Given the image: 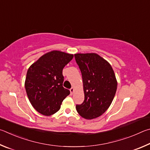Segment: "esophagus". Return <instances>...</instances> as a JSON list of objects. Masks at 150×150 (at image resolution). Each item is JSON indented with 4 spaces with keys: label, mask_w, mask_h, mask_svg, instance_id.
Segmentation results:
<instances>
[{
    "label": "esophagus",
    "mask_w": 150,
    "mask_h": 150,
    "mask_svg": "<svg viewBox=\"0 0 150 150\" xmlns=\"http://www.w3.org/2000/svg\"><path fill=\"white\" fill-rule=\"evenodd\" d=\"M70 93L72 95L73 93H74V87L71 88L70 89Z\"/></svg>",
    "instance_id": "34e87169"
}]
</instances>
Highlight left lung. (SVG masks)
Wrapping results in <instances>:
<instances>
[{
    "instance_id": "8db88e82",
    "label": "left lung",
    "mask_w": 150,
    "mask_h": 150,
    "mask_svg": "<svg viewBox=\"0 0 150 150\" xmlns=\"http://www.w3.org/2000/svg\"><path fill=\"white\" fill-rule=\"evenodd\" d=\"M76 61L82 73L84 101L76 111L86 119L100 117L111 105L117 81L111 64L96 53H77Z\"/></svg>"
}]
</instances>
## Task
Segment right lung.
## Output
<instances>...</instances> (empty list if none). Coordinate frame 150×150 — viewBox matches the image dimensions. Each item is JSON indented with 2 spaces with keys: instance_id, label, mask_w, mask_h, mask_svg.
Segmentation results:
<instances>
[{
  "instance_id": "add662e5",
  "label": "right lung",
  "mask_w": 150,
  "mask_h": 150,
  "mask_svg": "<svg viewBox=\"0 0 150 150\" xmlns=\"http://www.w3.org/2000/svg\"><path fill=\"white\" fill-rule=\"evenodd\" d=\"M72 54L52 51L33 63L26 74L25 88L31 104L45 116L57 112L62 102L70 94L62 86V70L73 59Z\"/></svg>"
}]
</instances>
